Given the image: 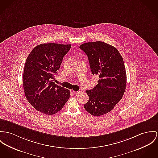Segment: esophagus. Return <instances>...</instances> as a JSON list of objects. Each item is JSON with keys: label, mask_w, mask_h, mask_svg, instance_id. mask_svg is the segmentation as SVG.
<instances>
[{"label": "esophagus", "mask_w": 158, "mask_h": 158, "mask_svg": "<svg viewBox=\"0 0 158 158\" xmlns=\"http://www.w3.org/2000/svg\"><path fill=\"white\" fill-rule=\"evenodd\" d=\"M73 92L74 94H79L81 93L80 91H73Z\"/></svg>", "instance_id": "esophagus-1"}]
</instances>
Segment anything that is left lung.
<instances>
[{
	"label": "left lung",
	"instance_id": "obj_1",
	"mask_svg": "<svg viewBox=\"0 0 158 158\" xmlns=\"http://www.w3.org/2000/svg\"><path fill=\"white\" fill-rule=\"evenodd\" d=\"M88 56L93 74L99 77L98 84L86 90L89 100L84 106L94 116L114 109L126 89V69L122 55L114 46L102 41L89 42L79 47Z\"/></svg>",
	"mask_w": 158,
	"mask_h": 158
}]
</instances>
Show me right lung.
I'll return each instance as SVG.
<instances>
[{
  "label": "right lung",
  "instance_id": "add662e5",
  "mask_svg": "<svg viewBox=\"0 0 158 158\" xmlns=\"http://www.w3.org/2000/svg\"><path fill=\"white\" fill-rule=\"evenodd\" d=\"M71 46L57 43L38 45L24 64L25 96L35 109L44 114L53 115L60 111L70 96V90L56 85L52 79Z\"/></svg>",
  "mask_w": 158,
  "mask_h": 158
}]
</instances>
